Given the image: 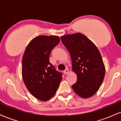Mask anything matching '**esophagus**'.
Wrapping results in <instances>:
<instances>
[{"instance_id": "34e87169", "label": "esophagus", "mask_w": 121, "mask_h": 121, "mask_svg": "<svg viewBox=\"0 0 121 121\" xmlns=\"http://www.w3.org/2000/svg\"><path fill=\"white\" fill-rule=\"evenodd\" d=\"M64 73L65 74H68V73H69V70H68V69H65V70H64Z\"/></svg>"}]
</instances>
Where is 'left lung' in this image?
I'll return each mask as SVG.
<instances>
[{"label": "left lung", "instance_id": "left-lung-1", "mask_svg": "<svg viewBox=\"0 0 121 121\" xmlns=\"http://www.w3.org/2000/svg\"><path fill=\"white\" fill-rule=\"evenodd\" d=\"M61 39L70 53L72 70L77 76L72 89L82 98H89L98 91L105 77L100 52L91 40L80 33L63 36Z\"/></svg>", "mask_w": 121, "mask_h": 121}]
</instances>
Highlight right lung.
I'll return each mask as SVG.
<instances>
[{
  "label": "right lung",
  "instance_id": "obj_1",
  "mask_svg": "<svg viewBox=\"0 0 121 121\" xmlns=\"http://www.w3.org/2000/svg\"><path fill=\"white\" fill-rule=\"evenodd\" d=\"M57 36H39L27 45L22 59V76L32 95L42 101L51 99L56 93L62 74L49 62L51 51L60 42Z\"/></svg>",
  "mask_w": 121,
  "mask_h": 121
}]
</instances>
